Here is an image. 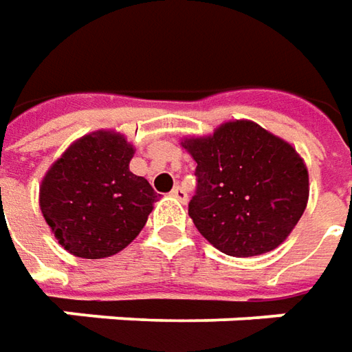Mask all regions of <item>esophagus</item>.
I'll return each mask as SVG.
<instances>
[{
    "mask_svg": "<svg viewBox=\"0 0 352 352\" xmlns=\"http://www.w3.org/2000/svg\"><path fill=\"white\" fill-rule=\"evenodd\" d=\"M171 195H173L179 202H187V190L183 187H175L171 190Z\"/></svg>",
    "mask_w": 352,
    "mask_h": 352,
    "instance_id": "obj_1",
    "label": "esophagus"
}]
</instances>
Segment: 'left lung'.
Segmentation results:
<instances>
[{"mask_svg":"<svg viewBox=\"0 0 352 352\" xmlns=\"http://www.w3.org/2000/svg\"><path fill=\"white\" fill-rule=\"evenodd\" d=\"M181 146L197 162L188 216L214 248L253 257L290 236L306 210L309 181L288 142L251 120H234Z\"/></svg>","mask_w":352,"mask_h":352,"instance_id":"obj_1","label":"left lung"}]
</instances>
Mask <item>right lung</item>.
<instances>
[{
  "instance_id": "right-lung-1",
  "label": "right lung",
  "mask_w": 352,
  "mask_h": 352,
  "mask_svg": "<svg viewBox=\"0 0 352 352\" xmlns=\"http://www.w3.org/2000/svg\"><path fill=\"white\" fill-rule=\"evenodd\" d=\"M132 144L113 130L76 140L46 171L41 210L58 243L83 259L126 248L146 226L157 192L130 171Z\"/></svg>"
}]
</instances>
